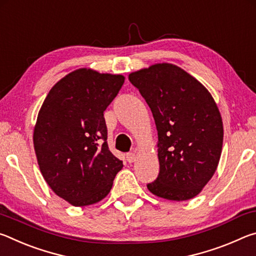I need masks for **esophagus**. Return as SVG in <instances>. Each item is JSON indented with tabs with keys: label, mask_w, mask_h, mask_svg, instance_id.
Wrapping results in <instances>:
<instances>
[{
	"label": "esophagus",
	"mask_w": 256,
	"mask_h": 256,
	"mask_svg": "<svg viewBox=\"0 0 256 256\" xmlns=\"http://www.w3.org/2000/svg\"><path fill=\"white\" fill-rule=\"evenodd\" d=\"M136 154H134V152H130V154H126V160H128L130 164L136 162Z\"/></svg>",
	"instance_id": "34e87169"
}]
</instances>
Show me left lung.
<instances>
[{"mask_svg": "<svg viewBox=\"0 0 256 256\" xmlns=\"http://www.w3.org/2000/svg\"><path fill=\"white\" fill-rule=\"evenodd\" d=\"M152 112L158 131L159 175L146 188L159 198L196 196L222 156L224 126L211 94L183 68L158 63L130 73Z\"/></svg>", "mask_w": 256, "mask_h": 256, "instance_id": "obj_1", "label": "left lung"}]
</instances>
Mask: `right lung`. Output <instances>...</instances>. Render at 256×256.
Returning <instances> with one entry per match:
<instances>
[{"mask_svg":"<svg viewBox=\"0 0 256 256\" xmlns=\"http://www.w3.org/2000/svg\"><path fill=\"white\" fill-rule=\"evenodd\" d=\"M125 78L78 68L50 90L38 112L34 146L46 183L74 206L102 201L123 168L107 144L104 112Z\"/></svg>","mask_w":256,"mask_h":256,"instance_id":"obj_1","label":"right lung"}]
</instances>
